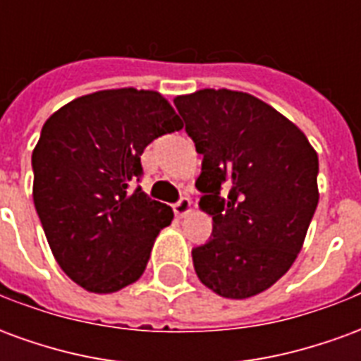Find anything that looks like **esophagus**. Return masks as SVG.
<instances>
[{"label":"esophagus","instance_id":"34e87169","mask_svg":"<svg viewBox=\"0 0 361 361\" xmlns=\"http://www.w3.org/2000/svg\"><path fill=\"white\" fill-rule=\"evenodd\" d=\"M191 211H193V204L189 201V197H181L180 201L173 204V212H176L178 216H188Z\"/></svg>","mask_w":361,"mask_h":361}]
</instances>
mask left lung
<instances>
[{
	"label": "left lung",
	"instance_id": "1",
	"mask_svg": "<svg viewBox=\"0 0 361 361\" xmlns=\"http://www.w3.org/2000/svg\"><path fill=\"white\" fill-rule=\"evenodd\" d=\"M173 104L203 154L195 188L212 216L211 242L193 250L197 276L222 298L261 294L303 247L319 203L317 152L300 127L247 92L203 89Z\"/></svg>",
	"mask_w": 361,
	"mask_h": 361
}]
</instances>
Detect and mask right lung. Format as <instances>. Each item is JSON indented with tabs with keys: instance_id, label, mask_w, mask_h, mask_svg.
Here are the masks:
<instances>
[{
	"instance_id": "obj_1",
	"label": "right lung",
	"mask_w": 361,
	"mask_h": 361,
	"mask_svg": "<svg viewBox=\"0 0 361 361\" xmlns=\"http://www.w3.org/2000/svg\"><path fill=\"white\" fill-rule=\"evenodd\" d=\"M183 127L157 90H98L44 123L32 197L54 257L75 284L114 294L141 279L173 211L133 185L147 145Z\"/></svg>"
}]
</instances>
